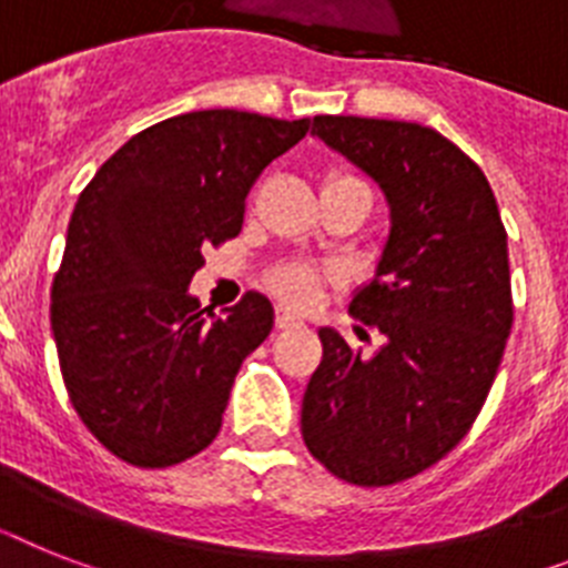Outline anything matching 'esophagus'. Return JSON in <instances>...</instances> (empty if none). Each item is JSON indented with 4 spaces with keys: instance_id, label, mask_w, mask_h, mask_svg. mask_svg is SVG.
<instances>
[{
    "instance_id": "obj_1",
    "label": "esophagus",
    "mask_w": 568,
    "mask_h": 568,
    "mask_svg": "<svg viewBox=\"0 0 568 568\" xmlns=\"http://www.w3.org/2000/svg\"><path fill=\"white\" fill-rule=\"evenodd\" d=\"M303 326L297 314L288 312V308H276V328H297Z\"/></svg>"
}]
</instances>
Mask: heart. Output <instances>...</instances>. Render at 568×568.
I'll list each match as a JSON object with an SVG mask.
<instances>
[{
	"label": "heart",
	"instance_id": "obj_1",
	"mask_svg": "<svg viewBox=\"0 0 568 568\" xmlns=\"http://www.w3.org/2000/svg\"><path fill=\"white\" fill-rule=\"evenodd\" d=\"M332 181H357L352 175H335ZM364 184V181H361ZM317 271L308 268V265H288V268L276 271L274 288L280 292V297H285L288 303H297V306H306L308 300L317 294Z\"/></svg>",
	"mask_w": 568,
	"mask_h": 568
}]
</instances>
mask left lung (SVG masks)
I'll return each mask as SVG.
<instances>
[{
	"mask_svg": "<svg viewBox=\"0 0 568 568\" xmlns=\"http://www.w3.org/2000/svg\"><path fill=\"white\" fill-rule=\"evenodd\" d=\"M312 135L378 184L389 233L349 303L384 343L361 357L321 328L300 430L337 479L381 488L436 465L479 416L514 321L508 236L483 170L430 126L317 114Z\"/></svg>",
	"mask_w": 568,
	"mask_h": 568,
	"instance_id": "left-lung-1",
	"label": "left lung"
}]
</instances>
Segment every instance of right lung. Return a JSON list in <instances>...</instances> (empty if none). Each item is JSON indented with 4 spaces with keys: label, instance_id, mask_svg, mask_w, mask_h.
<instances>
[{
    "label": "right lung",
    "instance_id": "right-lung-1",
    "mask_svg": "<svg viewBox=\"0 0 568 568\" xmlns=\"http://www.w3.org/2000/svg\"><path fill=\"white\" fill-rule=\"evenodd\" d=\"M236 109L132 135L80 193L51 285V332L78 416L135 468L211 445L242 361L274 328L247 292L219 317L187 292L202 251L242 231L256 175L308 132Z\"/></svg>",
    "mask_w": 568,
    "mask_h": 568
}]
</instances>
